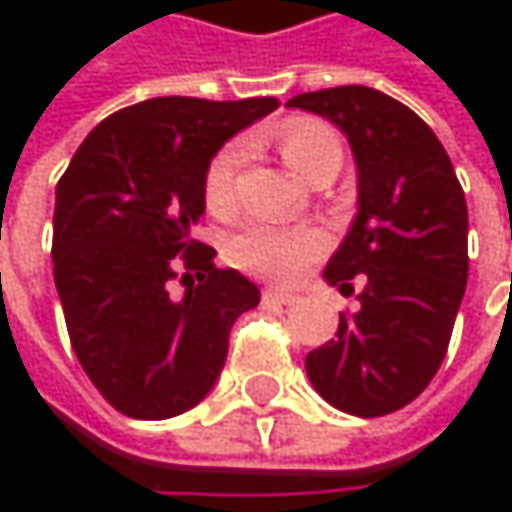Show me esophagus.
Listing matches in <instances>:
<instances>
[{
  "mask_svg": "<svg viewBox=\"0 0 512 512\" xmlns=\"http://www.w3.org/2000/svg\"><path fill=\"white\" fill-rule=\"evenodd\" d=\"M299 296L296 293H287V290H278V287H266L263 290V302L266 305H293Z\"/></svg>",
  "mask_w": 512,
  "mask_h": 512,
  "instance_id": "34e87169",
  "label": "esophagus"
}]
</instances>
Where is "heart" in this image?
<instances>
[{"mask_svg":"<svg viewBox=\"0 0 512 512\" xmlns=\"http://www.w3.org/2000/svg\"><path fill=\"white\" fill-rule=\"evenodd\" d=\"M278 148L284 159L308 180L320 177L326 168H341L344 145L341 136L317 118H290L278 130ZM249 156V142L234 139L222 145L204 171V204L213 216L228 219L237 213V180ZM326 252V237L308 225H269L252 222L246 225L234 243L231 257L246 272L293 281L299 278L317 257Z\"/></svg>","mask_w":512,"mask_h":512,"instance_id":"1","label":"heart"}]
</instances>
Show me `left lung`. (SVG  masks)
<instances>
[{
  "mask_svg": "<svg viewBox=\"0 0 512 512\" xmlns=\"http://www.w3.org/2000/svg\"><path fill=\"white\" fill-rule=\"evenodd\" d=\"M338 124L358 168V213L326 281L364 284L338 338L305 356L317 394L379 418L409 406L442 367L468 281V207L451 156L400 100L341 85L287 100Z\"/></svg>",
  "mask_w": 512,
  "mask_h": 512,
  "instance_id": "obj_1",
  "label": "left lung"
}]
</instances>
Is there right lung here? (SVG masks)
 Returning a JSON list of instances; mask_svg holds the SVG:
<instances>
[{"label":"right lung","instance_id":"1","mask_svg":"<svg viewBox=\"0 0 512 512\" xmlns=\"http://www.w3.org/2000/svg\"><path fill=\"white\" fill-rule=\"evenodd\" d=\"M275 97H154L100 121L55 186L52 275L70 347L94 388L139 421L198 406L260 290L192 240L204 171ZM184 293L174 297L170 281Z\"/></svg>","mask_w":512,"mask_h":512}]
</instances>
